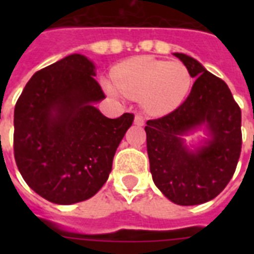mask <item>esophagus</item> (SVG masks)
Wrapping results in <instances>:
<instances>
[{
    "mask_svg": "<svg viewBox=\"0 0 254 254\" xmlns=\"http://www.w3.org/2000/svg\"><path fill=\"white\" fill-rule=\"evenodd\" d=\"M134 124L135 125H138V127H142L143 124H145V117L142 115H135L134 117Z\"/></svg>",
    "mask_w": 254,
    "mask_h": 254,
    "instance_id": "1",
    "label": "esophagus"
}]
</instances>
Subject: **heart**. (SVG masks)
Wrapping results in <instances>:
<instances>
[{
  "instance_id": "1",
  "label": "heart",
  "mask_w": 254,
  "mask_h": 254,
  "mask_svg": "<svg viewBox=\"0 0 254 254\" xmlns=\"http://www.w3.org/2000/svg\"><path fill=\"white\" fill-rule=\"evenodd\" d=\"M113 81L107 83L112 95L121 92L127 97H141L143 108L153 115L175 109L192 87V76L183 63L149 57L131 58L117 65Z\"/></svg>"
}]
</instances>
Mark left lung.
<instances>
[{"mask_svg":"<svg viewBox=\"0 0 254 254\" xmlns=\"http://www.w3.org/2000/svg\"><path fill=\"white\" fill-rule=\"evenodd\" d=\"M174 55L196 80L175 111L146 123L150 173L155 186L175 204H201L216 197L236 171L243 143L241 109L220 77L193 58ZM203 123L211 139L190 152L181 135Z\"/></svg>","mask_w":254,"mask_h":254,"instance_id":"left-lung-1","label":"left lung"}]
</instances>
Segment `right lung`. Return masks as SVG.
Listing matches in <instances>:
<instances>
[{"mask_svg": "<svg viewBox=\"0 0 254 254\" xmlns=\"http://www.w3.org/2000/svg\"><path fill=\"white\" fill-rule=\"evenodd\" d=\"M95 65L73 54L33 75L14 108V158L38 195L57 204L92 197L107 182L134 115L108 119Z\"/></svg>", "mask_w": 254, "mask_h": 254, "instance_id": "1", "label": "right lung"}]
</instances>
